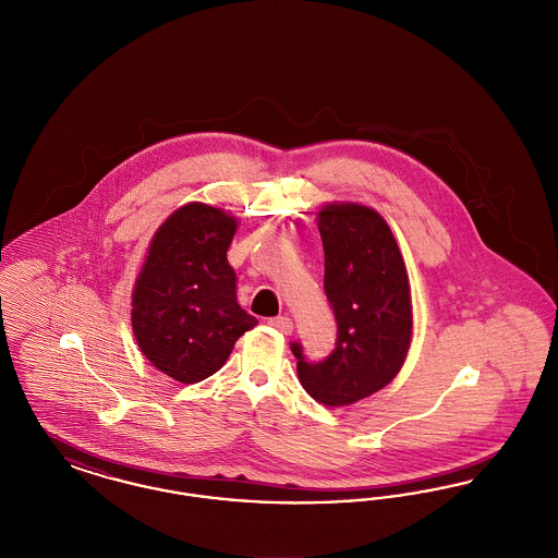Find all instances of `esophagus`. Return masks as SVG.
<instances>
[{"mask_svg":"<svg viewBox=\"0 0 558 558\" xmlns=\"http://www.w3.org/2000/svg\"><path fill=\"white\" fill-rule=\"evenodd\" d=\"M269 326L282 335H291L292 332V319L287 316H278V318L269 319Z\"/></svg>","mask_w":558,"mask_h":558,"instance_id":"obj_1","label":"esophagus"}]
</instances>
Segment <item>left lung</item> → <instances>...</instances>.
<instances>
[{
    "label": "left lung",
    "instance_id": "8db88e82",
    "mask_svg": "<svg viewBox=\"0 0 558 558\" xmlns=\"http://www.w3.org/2000/svg\"><path fill=\"white\" fill-rule=\"evenodd\" d=\"M324 291L337 319V343L307 362L292 343L296 372L312 398L341 408L387 387L401 371L412 339V299L398 240L378 213L330 203L318 213Z\"/></svg>",
    "mask_w": 558,
    "mask_h": 558
}]
</instances>
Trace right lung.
<instances>
[{
  "instance_id": "right-lung-1",
  "label": "right lung",
  "mask_w": 558,
  "mask_h": 558,
  "mask_svg": "<svg viewBox=\"0 0 558 558\" xmlns=\"http://www.w3.org/2000/svg\"><path fill=\"white\" fill-rule=\"evenodd\" d=\"M239 221L205 203L171 213L153 236L132 294L140 351L178 383H201L219 371L257 319L236 301L228 248Z\"/></svg>"
}]
</instances>
